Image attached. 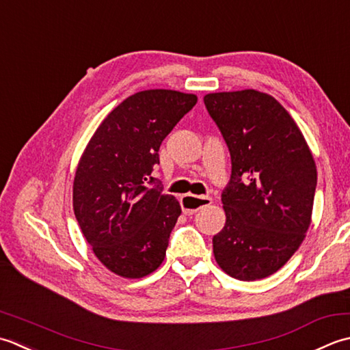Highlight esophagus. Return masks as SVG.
<instances>
[{"mask_svg":"<svg viewBox=\"0 0 350 350\" xmlns=\"http://www.w3.org/2000/svg\"><path fill=\"white\" fill-rule=\"evenodd\" d=\"M213 202V199L208 196H195V195H184L180 199L181 208L184 215H195L196 211H199L204 206L210 205Z\"/></svg>","mask_w":350,"mask_h":350,"instance_id":"esophagus-1","label":"esophagus"}]
</instances>
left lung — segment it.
I'll use <instances>...</instances> for the list:
<instances>
[{
	"label": "left lung",
	"mask_w": 350,
	"mask_h": 350,
	"mask_svg": "<svg viewBox=\"0 0 350 350\" xmlns=\"http://www.w3.org/2000/svg\"><path fill=\"white\" fill-rule=\"evenodd\" d=\"M226 142L231 178L222 193L226 222L213 237L220 269L240 281L280 270L311 224L317 170L288 111L273 96L246 89L204 96Z\"/></svg>",
	"instance_id": "obj_1"
}]
</instances>
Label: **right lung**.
Listing matches in <instances>:
<instances>
[{
  "label": "right lung",
  "mask_w": 350,
  "mask_h": 350,
  "mask_svg": "<svg viewBox=\"0 0 350 350\" xmlns=\"http://www.w3.org/2000/svg\"><path fill=\"white\" fill-rule=\"evenodd\" d=\"M196 95L137 92L92 135L74 180V213L92 251L113 273L142 278L165 260L180 202L152 176L159 149Z\"/></svg>",
  "instance_id": "1"
}]
</instances>
